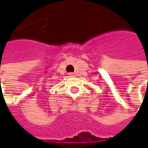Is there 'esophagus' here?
<instances>
[{
	"label": "esophagus",
	"mask_w": 148,
	"mask_h": 148,
	"mask_svg": "<svg viewBox=\"0 0 148 148\" xmlns=\"http://www.w3.org/2000/svg\"><path fill=\"white\" fill-rule=\"evenodd\" d=\"M69 75H70V76H74V74H73V73H70V74H69Z\"/></svg>",
	"instance_id": "obj_1"
}]
</instances>
